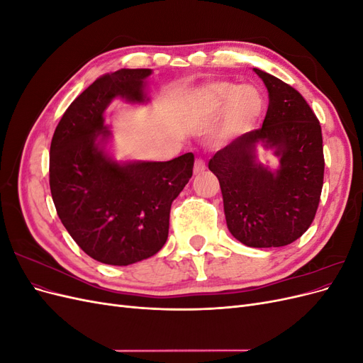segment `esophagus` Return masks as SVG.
I'll return each instance as SVG.
<instances>
[{"label": "esophagus", "instance_id": "obj_1", "mask_svg": "<svg viewBox=\"0 0 363 363\" xmlns=\"http://www.w3.org/2000/svg\"><path fill=\"white\" fill-rule=\"evenodd\" d=\"M204 169H206V162H204V159L199 157V159L195 160V164H194V172H195V174H201V172H204Z\"/></svg>", "mask_w": 363, "mask_h": 363}]
</instances>
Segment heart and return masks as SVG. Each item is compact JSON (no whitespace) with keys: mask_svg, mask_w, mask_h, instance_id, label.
<instances>
[{"mask_svg":"<svg viewBox=\"0 0 363 363\" xmlns=\"http://www.w3.org/2000/svg\"><path fill=\"white\" fill-rule=\"evenodd\" d=\"M203 98L215 112H223L225 107H228L225 130L230 133L251 127L263 107L262 95L251 86L235 87L225 83L212 84L204 91Z\"/></svg>","mask_w":363,"mask_h":363,"instance_id":"heart-1","label":"heart"}]
</instances>
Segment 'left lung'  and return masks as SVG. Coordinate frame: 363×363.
<instances>
[{"label":"left lung","mask_w":363,"mask_h":363,"mask_svg":"<svg viewBox=\"0 0 363 363\" xmlns=\"http://www.w3.org/2000/svg\"><path fill=\"white\" fill-rule=\"evenodd\" d=\"M269 96L260 128L239 136L208 160L221 186L227 227L255 248L284 247L313 223L324 183L323 133L303 95L277 77L255 68ZM259 140L277 148L281 169L255 163Z\"/></svg>","instance_id":"8db88e82"}]
</instances>
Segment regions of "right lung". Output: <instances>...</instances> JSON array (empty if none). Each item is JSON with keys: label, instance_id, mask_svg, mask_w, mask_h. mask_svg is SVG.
Listing matches in <instances>:
<instances>
[{"label": "right lung", "instance_id": "obj_1", "mask_svg": "<svg viewBox=\"0 0 363 363\" xmlns=\"http://www.w3.org/2000/svg\"><path fill=\"white\" fill-rule=\"evenodd\" d=\"M151 69L107 72L63 113L50 148V189L62 224L87 256L125 267L155 256L169 230L171 204L192 177L194 155L118 164L96 145L115 96L144 101Z\"/></svg>", "mask_w": 363, "mask_h": 363}]
</instances>
